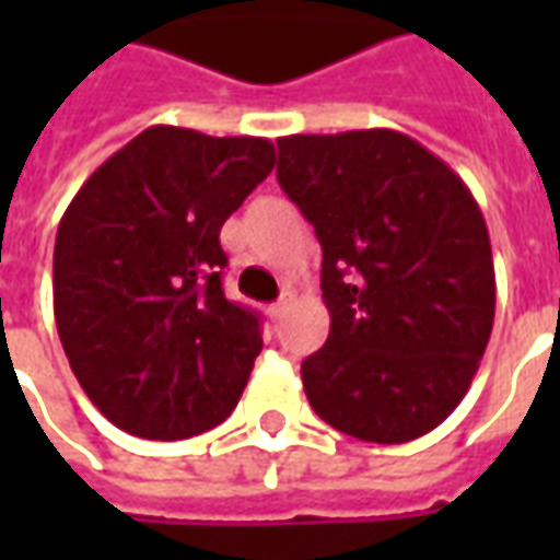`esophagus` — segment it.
Returning <instances> with one entry per match:
<instances>
[{
	"label": "esophagus",
	"mask_w": 560,
	"mask_h": 560,
	"mask_svg": "<svg viewBox=\"0 0 560 560\" xmlns=\"http://www.w3.org/2000/svg\"><path fill=\"white\" fill-rule=\"evenodd\" d=\"M288 308H291V300H288V296H281L279 303H272L269 305V315L276 317V320H279L281 315H284V312H288Z\"/></svg>",
	"instance_id": "34e87169"
}]
</instances>
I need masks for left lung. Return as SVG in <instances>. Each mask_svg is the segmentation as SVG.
<instances>
[{
	"mask_svg": "<svg viewBox=\"0 0 560 560\" xmlns=\"http://www.w3.org/2000/svg\"><path fill=\"white\" fill-rule=\"evenodd\" d=\"M276 173L324 252L329 336L303 363L308 405L372 444L432 432L492 336V245L468 185L393 128L279 138Z\"/></svg>",
	"mask_w": 560,
	"mask_h": 560,
	"instance_id": "8db88e82",
	"label": "left lung"
}]
</instances>
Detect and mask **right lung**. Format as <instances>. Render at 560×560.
Listing matches in <instances>:
<instances>
[{
    "label": "right lung",
    "mask_w": 560,
    "mask_h": 560,
    "mask_svg": "<svg viewBox=\"0 0 560 560\" xmlns=\"http://www.w3.org/2000/svg\"><path fill=\"white\" fill-rule=\"evenodd\" d=\"M276 164L267 138L152 126L59 221L54 315L71 372L116 429L183 441L228 420L264 348L221 291V224Z\"/></svg>",
    "instance_id": "add662e5"
}]
</instances>
